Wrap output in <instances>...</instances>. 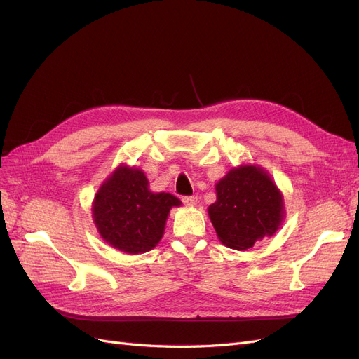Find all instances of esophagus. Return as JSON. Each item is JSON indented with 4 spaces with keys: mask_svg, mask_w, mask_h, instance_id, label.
Returning a JSON list of instances; mask_svg holds the SVG:
<instances>
[{
    "mask_svg": "<svg viewBox=\"0 0 359 359\" xmlns=\"http://www.w3.org/2000/svg\"><path fill=\"white\" fill-rule=\"evenodd\" d=\"M182 202L186 206H194V205H198V198L196 196H184Z\"/></svg>",
    "mask_w": 359,
    "mask_h": 359,
    "instance_id": "1",
    "label": "esophagus"
}]
</instances>
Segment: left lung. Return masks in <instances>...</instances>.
<instances>
[{"mask_svg": "<svg viewBox=\"0 0 359 359\" xmlns=\"http://www.w3.org/2000/svg\"><path fill=\"white\" fill-rule=\"evenodd\" d=\"M215 191L208 214L219 240L229 248L253 247L273 236L285 219L283 194L260 166L233 168L215 184Z\"/></svg>", "mask_w": 359, "mask_h": 359, "instance_id": "obj_1", "label": "left lung"}]
</instances>
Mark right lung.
<instances>
[{
    "label": "right lung",
    "instance_id": "obj_1",
    "mask_svg": "<svg viewBox=\"0 0 359 359\" xmlns=\"http://www.w3.org/2000/svg\"><path fill=\"white\" fill-rule=\"evenodd\" d=\"M180 205L170 193L151 191L142 170L121 165L95 193L93 219L107 244L139 255L158 244L170 208Z\"/></svg>",
    "mask_w": 359,
    "mask_h": 359
}]
</instances>
